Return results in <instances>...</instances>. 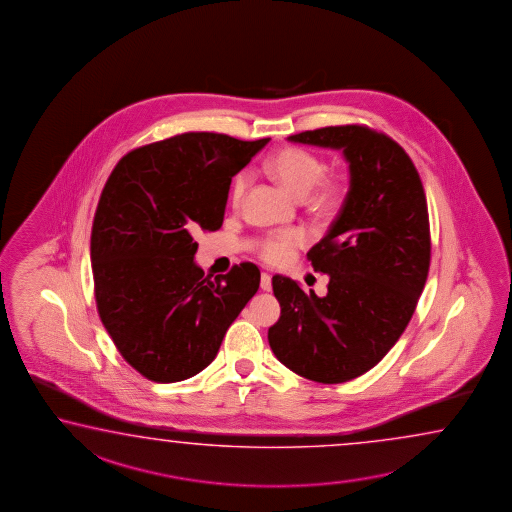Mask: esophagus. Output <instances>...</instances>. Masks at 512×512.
<instances>
[{"label": "esophagus", "instance_id": "1", "mask_svg": "<svg viewBox=\"0 0 512 512\" xmlns=\"http://www.w3.org/2000/svg\"><path fill=\"white\" fill-rule=\"evenodd\" d=\"M261 288L264 292H270V290H272V275H270V273H262Z\"/></svg>", "mask_w": 512, "mask_h": 512}]
</instances>
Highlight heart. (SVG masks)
<instances>
[{
  "instance_id": "1",
  "label": "heart",
  "mask_w": 512,
  "mask_h": 512,
  "mask_svg": "<svg viewBox=\"0 0 512 512\" xmlns=\"http://www.w3.org/2000/svg\"><path fill=\"white\" fill-rule=\"evenodd\" d=\"M266 171L275 180H279L282 186L297 199H306L312 193V188L317 185L318 189L310 197V202L317 211L334 209L345 193V186L341 180L323 178V160L301 147H284L277 153H273L272 157L266 160ZM248 184H250L248 171H240L233 177L230 199L235 206L240 204ZM304 242H306V235L299 228L270 231L259 240L257 253L262 261L270 264H284L292 259L297 248L304 246Z\"/></svg>"
}]
</instances>
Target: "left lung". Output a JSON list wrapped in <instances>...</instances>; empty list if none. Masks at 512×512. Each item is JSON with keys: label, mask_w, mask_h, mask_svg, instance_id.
I'll use <instances>...</instances> for the list:
<instances>
[{"label": "left lung", "mask_w": 512, "mask_h": 512, "mask_svg": "<svg viewBox=\"0 0 512 512\" xmlns=\"http://www.w3.org/2000/svg\"><path fill=\"white\" fill-rule=\"evenodd\" d=\"M290 142L341 149L350 189L330 230L308 251L330 277L317 297L275 275L281 317L268 330L273 354L310 381L363 376L412 319L430 266L427 199L418 169L390 136L366 126L321 127Z\"/></svg>", "instance_id": "left-lung-1"}]
</instances>
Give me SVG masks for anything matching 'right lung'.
<instances>
[{"instance_id": "add662e5", "label": "right lung", "mask_w": 512, "mask_h": 512, "mask_svg": "<svg viewBox=\"0 0 512 512\" xmlns=\"http://www.w3.org/2000/svg\"><path fill=\"white\" fill-rule=\"evenodd\" d=\"M268 142L171 136L129 151L105 182L91 231L96 308L118 352L155 383L204 370L259 290L251 262L204 275L195 235L220 230L231 178Z\"/></svg>"}]
</instances>
